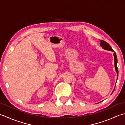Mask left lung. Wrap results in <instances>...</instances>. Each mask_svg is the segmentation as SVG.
<instances>
[{
    "label": "left lung",
    "instance_id": "1",
    "mask_svg": "<svg viewBox=\"0 0 125 125\" xmlns=\"http://www.w3.org/2000/svg\"><path fill=\"white\" fill-rule=\"evenodd\" d=\"M100 45H101V47H102L104 48V49L109 50V51H114V50H113V48H111L110 45L108 43H107V42L106 41H104V40H100ZM114 62H115V69H116V72H117V79H118V68H117V56H116V54L115 52L114 53ZM115 88H114V90H115Z\"/></svg>",
    "mask_w": 125,
    "mask_h": 125
}]
</instances>
